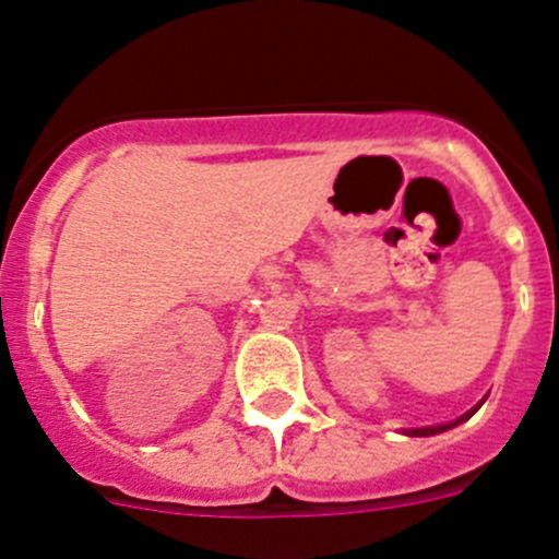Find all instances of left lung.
Here are the masks:
<instances>
[{
  "label": "left lung",
  "instance_id": "obj_1",
  "mask_svg": "<svg viewBox=\"0 0 559 559\" xmlns=\"http://www.w3.org/2000/svg\"><path fill=\"white\" fill-rule=\"evenodd\" d=\"M481 402H485V399H481ZM481 402L477 404V407H474V409H468V413L466 415H461V418H457V420H452V423H442V426H426V428H413V431H407L409 433V437H433V433H442V431H448V428H452V426H461V423L463 420H468V418H472V415L474 413H477V409L481 407Z\"/></svg>",
  "mask_w": 559,
  "mask_h": 559
}]
</instances>
